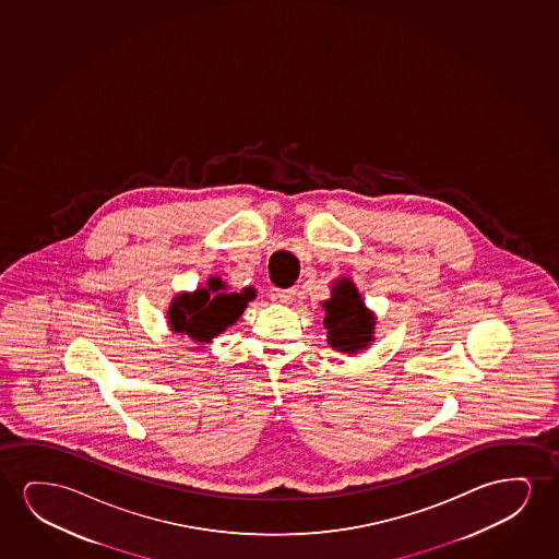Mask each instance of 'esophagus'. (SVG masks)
<instances>
[{"instance_id": "obj_1", "label": "esophagus", "mask_w": 559, "mask_h": 559, "mask_svg": "<svg viewBox=\"0 0 559 559\" xmlns=\"http://www.w3.org/2000/svg\"><path fill=\"white\" fill-rule=\"evenodd\" d=\"M296 288H281V290H276V298L281 299L283 304H290L296 298Z\"/></svg>"}]
</instances>
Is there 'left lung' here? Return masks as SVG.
I'll return each mask as SVG.
<instances>
[{
  "mask_svg": "<svg viewBox=\"0 0 559 559\" xmlns=\"http://www.w3.org/2000/svg\"><path fill=\"white\" fill-rule=\"evenodd\" d=\"M324 329L329 330V344L344 353L365 349L372 340L374 319L367 313L359 292L352 281H340L332 288V298L324 301Z\"/></svg>",
  "mask_w": 559,
  "mask_h": 559,
  "instance_id": "8db88e82",
  "label": "left lung"
}]
</instances>
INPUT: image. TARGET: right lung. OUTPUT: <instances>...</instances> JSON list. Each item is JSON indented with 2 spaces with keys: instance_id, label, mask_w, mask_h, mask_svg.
<instances>
[{
  "instance_id": "1",
  "label": "right lung",
  "mask_w": 559,
  "mask_h": 559,
  "mask_svg": "<svg viewBox=\"0 0 559 559\" xmlns=\"http://www.w3.org/2000/svg\"><path fill=\"white\" fill-rule=\"evenodd\" d=\"M255 298L252 288L225 292L219 278H210L206 288L181 294L169 307V324L174 332L192 337L197 344H210L219 332L242 314L248 301Z\"/></svg>"
}]
</instances>
